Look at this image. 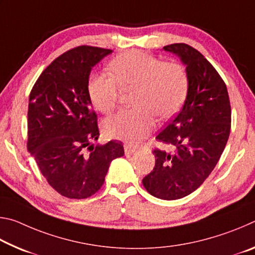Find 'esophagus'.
<instances>
[{"label":"esophagus","instance_id":"obj_1","mask_svg":"<svg viewBox=\"0 0 255 255\" xmlns=\"http://www.w3.org/2000/svg\"><path fill=\"white\" fill-rule=\"evenodd\" d=\"M124 148H125V154H126V155H131V154L137 152V148L135 147V146H131V145H128V144L125 145Z\"/></svg>","mask_w":255,"mask_h":255}]
</instances>
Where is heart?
Instances as JSON below:
<instances>
[{"instance_id":"b5f03b06","label":"heart","mask_w":255,"mask_h":255,"mask_svg":"<svg viewBox=\"0 0 255 255\" xmlns=\"http://www.w3.org/2000/svg\"><path fill=\"white\" fill-rule=\"evenodd\" d=\"M111 74H94L88 85L90 100L102 114L117 107L122 91L136 90L135 109L122 111L105 122L109 137L136 144L155 127V116L169 118L182 106L189 79L184 68L175 63H163L139 50L120 54L111 62Z\"/></svg>"}]
</instances>
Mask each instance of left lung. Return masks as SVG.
<instances>
[{
  "label": "left lung",
  "instance_id": "1",
  "mask_svg": "<svg viewBox=\"0 0 255 255\" xmlns=\"http://www.w3.org/2000/svg\"><path fill=\"white\" fill-rule=\"evenodd\" d=\"M163 50L185 66L188 93L182 109L156 136L173 152L154 149L155 166L143 184L158 199L175 200L197 190L214 170L230 136L232 111L226 85L204 55L185 44Z\"/></svg>",
  "mask_w": 255,
  "mask_h": 255
}]
</instances>
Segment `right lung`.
Wrapping results in <instances>:
<instances>
[{
	"label": "right lung",
	"mask_w": 255,
	"mask_h": 255,
	"mask_svg": "<svg viewBox=\"0 0 255 255\" xmlns=\"http://www.w3.org/2000/svg\"><path fill=\"white\" fill-rule=\"evenodd\" d=\"M111 53L91 46L66 51L41 73L29 96L28 150L50 187L71 199L94 195L110 163L125 153L122 141L92 144L100 133L88 92L90 73Z\"/></svg>",
	"instance_id": "right-lung-1"
}]
</instances>
